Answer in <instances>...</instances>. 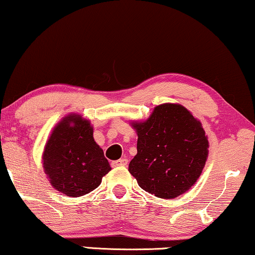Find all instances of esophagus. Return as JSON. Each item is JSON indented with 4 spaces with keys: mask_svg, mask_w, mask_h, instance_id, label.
<instances>
[{
    "mask_svg": "<svg viewBox=\"0 0 255 255\" xmlns=\"http://www.w3.org/2000/svg\"><path fill=\"white\" fill-rule=\"evenodd\" d=\"M128 165V159H120L116 160V161H113V166H127Z\"/></svg>",
    "mask_w": 255,
    "mask_h": 255,
    "instance_id": "1",
    "label": "esophagus"
}]
</instances>
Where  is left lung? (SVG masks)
<instances>
[{
	"instance_id": "8db88e82",
	"label": "left lung",
	"mask_w": 255,
	"mask_h": 255,
	"mask_svg": "<svg viewBox=\"0 0 255 255\" xmlns=\"http://www.w3.org/2000/svg\"><path fill=\"white\" fill-rule=\"evenodd\" d=\"M137 155L128 172L139 187L160 198L186 193L200 177L208 139L200 122L179 104H161L144 123H134Z\"/></svg>"
}]
</instances>
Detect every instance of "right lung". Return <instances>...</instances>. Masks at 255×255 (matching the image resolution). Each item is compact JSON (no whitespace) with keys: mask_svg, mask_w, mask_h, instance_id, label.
<instances>
[{"mask_svg":"<svg viewBox=\"0 0 255 255\" xmlns=\"http://www.w3.org/2000/svg\"><path fill=\"white\" fill-rule=\"evenodd\" d=\"M45 173L55 189L79 197L100 186L111 167L93 138V128L79 115H71L52 132L43 155Z\"/></svg>","mask_w":255,"mask_h":255,"instance_id":"obj_1","label":"right lung"}]
</instances>
